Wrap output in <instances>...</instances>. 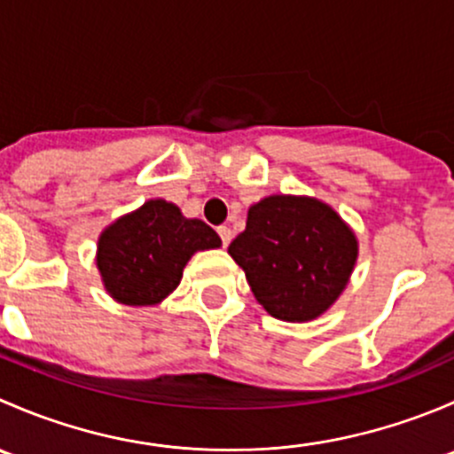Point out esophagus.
<instances>
[{
  "label": "esophagus",
  "mask_w": 454,
  "mask_h": 454,
  "mask_svg": "<svg viewBox=\"0 0 454 454\" xmlns=\"http://www.w3.org/2000/svg\"><path fill=\"white\" fill-rule=\"evenodd\" d=\"M217 232H219V237H222V244L223 246L231 244V239H232V231H231V228H228V226H219Z\"/></svg>",
  "instance_id": "obj_1"
}]
</instances>
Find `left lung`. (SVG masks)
I'll list each match as a JSON object with an SVG mask.
<instances>
[{"instance_id": "obj_1", "label": "left lung", "mask_w": 454, "mask_h": 454, "mask_svg": "<svg viewBox=\"0 0 454 454\" xmlns=\"http://www.w3.org/2000/svg\"><path fill=\"white\" fill-rule=\"evenodd\" d=\"M265 312L303 323L345 290L358 244L340 217L312 198L272 195L250 206L246 231L228 246Z\"/></svg>"}]
</instances>
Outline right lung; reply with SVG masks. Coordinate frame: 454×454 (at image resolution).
<instances>
[{"label": "right lung", "mask_w": 454, "mask_h": 454, "mask_svg": "<svg viewBox=\"0 0 454 454\" xmlns=\"http://www.w3.org/2000/svg\"><path fill=\"white\" fill-rule=\"evenodd\" d=\"M219 246L208 223L186 219L176 204L151 200L100 235L96 265L118 303L155 305L176 290L191 254Z\"/></svg>", "instance_id": "right-lung-1"}]
</instances>
